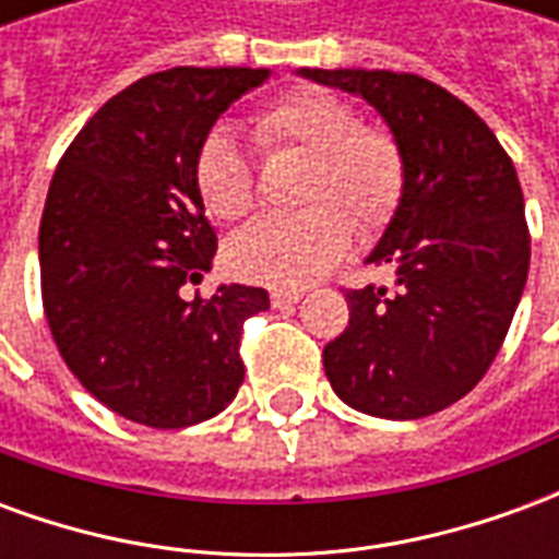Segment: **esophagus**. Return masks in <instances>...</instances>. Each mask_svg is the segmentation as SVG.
<instances>
[{"instance_id": "obj_1", "label": "esophagus", "mask_w": 559, "mask_h": 559, "mask_svg": "<svg viewBox=\"0 0 559 559\" xmlns=\"http://www.w3.org/2000/svg\"><path fill=\"white\" fill-rule=\"evenodd\" d=\"M272 296V305L275 308H287V305H296L302 299V290H290V287H275V290L269 293Z\"/></svg>"}]
</instances>
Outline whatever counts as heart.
Listing matches in <instances>:
<instances>
[{
    "instance_id": "heart-1",
    "label": "heart",
    "mask_w": 559,
    "mask_h": 559,
    "mask_svg": "<svg viewBox=\"0 0 559 559\" xmlns=\"http://www.w3.org/2000/svg\"><path fill=\"white\" fill-rule=\"evenodd\" d=\"M254 138L266 152L308 155L302 200L314 206L299 215H263L233 236L227 257L245 278L311 284L347 254L353 224L359 233L383 230L404 197L399 140L386 128L359 122L356 107L335 92H284L254 114ZM197 188L221 221H239L254 209V167L227 128H215L197 152Z\"/></svg>"
}]
</instances>
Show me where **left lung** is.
Segmentation results:
<instances>
[{"mask_svg": "<svg viewBox=\"0 0 559 559\" xmlns=\"http://www.w3.org/2000/svg\"><path fill=\"white\" fill-rule=\"evenodd\" d=\"M359 95L404 152V197L368 263L395 290H347L350 323L323 347L335 395L380 419H421L479 383L527 284L530 233L512 158L467 104L431 80L299 68Z\"/></svg>", "mask_w": 559, "mask_h": 559, "instance_id": "obj_1", "label": "left lung"}]
</instances>
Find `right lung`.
I'll use <instances>...</instances> for the list:
<instances>
[{
    "mask_svg": "<svg viewBox=\"0 0 559 559\" xmlns=\"http://www.w3.org/2000/svg\"><path fill=\"white\" fill-rule=\"evenodd\" d=\"M269 68H170L131 83L59 160L38 230L44 314L62 359L119 416L188 428L242 386V323L263 287L188 296L218 251L197 152Z\"/></svg>",
    "mask_w": 559,
    "mask_h": 559,
    "instance_id": "1",
    "label": "right lung"
}]
</instances>
